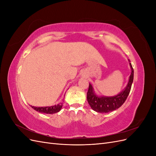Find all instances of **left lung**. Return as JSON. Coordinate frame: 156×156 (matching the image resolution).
I'll use <instances>...</instances> for the list:
<instances>
[{
    "label": "left lung",
    "mask_w": 156,
    "mask_h": 156,
    "mask_svg": "<svg viewBox=\"0 0 156 156\" xmlns=\"http://www.w3.org/2000/svg\"><path fill=\"white\" fill-rule=\"evenodd\" d=\"M129 62L130 60H128ZM131 74L127 85L120 93L112 96H99L94 91L93 86L89 83V88L87 92V99L90 106L94 111L100 113H107L118 109L125 102L128 96L132 83L133 81V69L131 64L129 63Z\"/></svg>",
    "instance_id": "obj_1"
}]
</instances>
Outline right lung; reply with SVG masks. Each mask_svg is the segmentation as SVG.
I'll return each instance as SVG.
<instances>
[{"label": "right lung", "mask_w": 156, "mask_h": 156, "mask_svg": "<svg viewBox=\"0 0 156 156\" xmlns=\"http://www.w3.org/2000/svg\"><path fill=\"white\" fill-rule=\"evenodd\" d=\"M63 105V103H60L57 105H55L53 106H47V107H34L32 106L30 107L34 108L36 111L41 112V113H46V114H54V113H56L59 112L61 108H62Z\"/></svg>", "instance_id": "1"}]
</instances>
